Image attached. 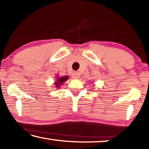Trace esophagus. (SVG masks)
<instances>
[{
    "label": "esophagus",
    "instance_id": "obj_1",
    "mask_svg": "<svg viewBox=\"0 0 149 149\" xmlns=\"http://www.w3.org/2000/svg\"><path fill=\"white\" fill-rule=\"evenodd\" d=\"M79 77V75L77 72H74V74H73V78H74V79H77V78Z\"/></svg>",
    "mask_w": 149,
    "mask_h": 149
}]
</instances>
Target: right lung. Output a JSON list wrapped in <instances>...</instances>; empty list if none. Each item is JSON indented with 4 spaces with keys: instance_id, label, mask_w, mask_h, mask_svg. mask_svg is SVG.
Masks as SVG:
<instances>
[{
    "instance_id": "1",
    "label": "right lung",
    "mask_w": 149,
    "mask_h": 149,
    "mask_svg": "<svg viewBox=\"0 0 149 149\" xmlns=\"http://www.w3.org/2000/svg\"><path fill=\"white\" fill-rule=\"evenodd\" d=\"M68 79H69V76H68V75H65V76H62V77L56 76V81L54 82V85L56 86V88H59L60 87H61L62 85L64 84V83L65 81Z\"/></svg>"
}]
</instances>
